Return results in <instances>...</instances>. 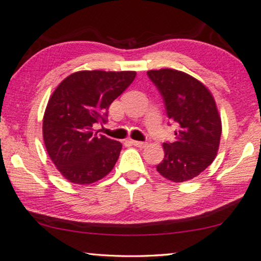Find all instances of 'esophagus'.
Instances as JSON below:
<instances>
[{"label": "esophagus", "mask_w": 261, "mask_h": 261, "mask_svg": "<svg viewBox=\"0 0 261 261\" xmlns=\"http://www.w3.org/2000/svg\"><path fill=\"white\" fill-rule=\"evenodd\" d=\"M132 144L135 146H138V148H145L146 145H148V143L146 142H139V141H131Z\"/></svg>", "instance_id": "1"}]
</instances>
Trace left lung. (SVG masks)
Returning a JSON list of instances; mask_svg holds the SVG:
<instances>
[{"mask_svg":"<svg viewBox=\"0 0 261 261\" xmlns=\"http://www.w3.org/2000/svg\"><path fill=\"white\" fill-rule=\"evenodd\" d=\"M176 123L175 141L163 143L164 159L157 171L171 182L199 176L214 161L221 137V118L212 93L202 83L171 68L148 71Z\"/></svg>","mask_w":261,"mask_h":261,"instance_id":"8db88e82","label":"left lung"}]
</instances>
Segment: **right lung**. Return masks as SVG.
<instances>
[{
	"label": "right lung",
	"instance_id": "right-lung-1",
	"mask_svg": "<svg viewBox=\"0 0 261 261\" xmlns=\"http://www.w3.org/2000/svg\"><path fill=\"white\" fill-rule=\"evenodd\" d=\"M136 72L80 71L59 84L43 115L42 134L54 166L69 182L90 185L105 177L122 144L99 135L111 102L134 82Z\"/></svg>",
	"mask_w": 261,
	"mask_h": 261
}]
</instances>
